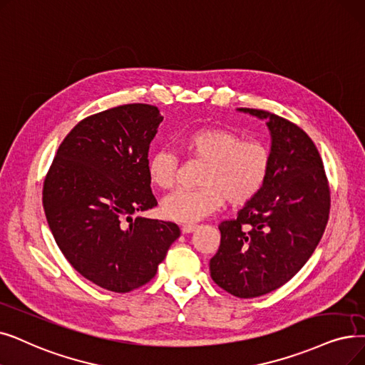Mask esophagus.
<instances>
[{"label": "esophagus", "mask_w": 365, "mask_h": 365, "mask_svg": "<svg viewBox=\"0 0 365 365\" xmlns=\"http://www.w3.org/2000/svg\"><path fill=\"white\" fill-rule=\"evenodd\" d=\"M195 228H197V224H185V225H182V232L189 234V232H192Z\"/></svg>", "instance_id": "esophagus-1"}]
</instances>
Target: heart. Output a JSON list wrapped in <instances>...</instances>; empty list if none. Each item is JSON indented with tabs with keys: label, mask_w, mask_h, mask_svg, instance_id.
Returning <instances> with one entry per match:
<instances>
[{
	"label": "heart",
	"mask_w": 365,
	"mask_h": 365,
	"mask_svg": "<svg viewBox=\"0 0 365 365\" xmlns=\"http://www.w3.org/2000/svg\"><path fill=\"white\" fill-rule=\"evenodd\" d=\"M182 148L194 161L202 163L198 173L200 187L168 195L161 210L167 219L194 224L216 212L224 201L240 207L255 200L272 171V150L259 140H242L227 128L207 126L185 135ZM178 156L161 149L150 155L148 176L153 186L174 187L178 182Z\"/></svg>",
	"instance_id": "1"
}]
</instances>
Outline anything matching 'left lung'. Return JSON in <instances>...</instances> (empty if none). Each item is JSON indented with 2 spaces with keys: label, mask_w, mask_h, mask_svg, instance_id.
Segmentation results:
<instances>
[{
  "label": "left lung",
  "mask_w": 365,
  "mask_h": 365,
  "mask_svg": "<svg viewBox=\"0 0 365 365\" xmlns=\"http://www.w3.org/2000/svg\"><path fill=\"white\" fill-rule=\"evenodd\" d=\"M239 110L268 120L272 171L261 194L219 224L210 276L234 297L255 298L291 280L312 257L327 227L331 191L322 158L298 125L267 110Z\"/></svg>",
  "instance_id": "8db88e82"
}]
</instances>
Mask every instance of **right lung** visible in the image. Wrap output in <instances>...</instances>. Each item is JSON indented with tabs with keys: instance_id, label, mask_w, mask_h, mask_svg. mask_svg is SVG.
Masks as SVG:
<instances>
[{
	"instance_id": "obj_1",
	"label": "right lung",
	"mask_w": 365,
	"mask_h": 365,
	"mask_svg": "<svg viewBox=\"0 0 365 365\" xmlns=\"http://www.w3.org/2000/svg\"><path fill=\"white\" fill-rule=\"evenodd\" d=\"M163 122L150 104L91 115L62 140L43 183V207L67 261L98 287L130 292L156 274L179 239L174 222L135 217L158 204L148 176Z\"/></svg>"
}]
</instances>
